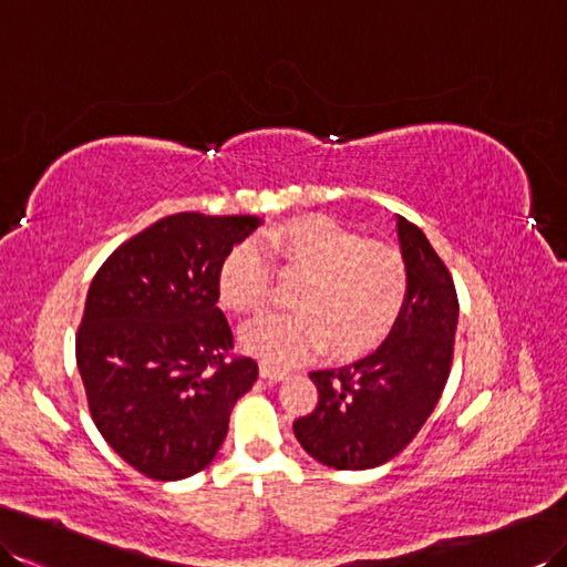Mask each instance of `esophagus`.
Here are the masks:
<instances>
[{
    "mask_svg": "<svg viewBox=\"0 0 567 567\" xmlns=\"http://www.w3.org/2000/svg\"><path fill=\"white\" fill-rule=\"evenodd\" d=\"M259 375L265 378V380L279 382V380H284V378L288 375V372L281 370V368H274V365H269V363H261V365H259Z\"/></svg>",
    "mask_w": 567,
    "mask_h": 567,
    "instance_id": "1",
    "label": "esophagus"
}]
</instances>
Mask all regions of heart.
<instances>
[{
	"mask_svg": "<svg viewBox=\"0 0 567 567\" xmlns=\"http://www.w3.org/2000/svg\"><path fill=\"white\" fill-rule=\"evenodd\" d=\"M259 241L276 261L306 271L291 296L293 312L259 315L240 331L245 351L269 365L306 361L324 343L339 358L363 353L390 334L404 310L402 255L334 218H291L267 228ZM260 248L243 240L220 261L218 298L233 312H252L267 300L271 267Z\"/></svg>",
	"mask_w": 567,
	"mask_h": 567,
	"instance_id": "heart-1",
	"label": "heart"
}]
</instances>
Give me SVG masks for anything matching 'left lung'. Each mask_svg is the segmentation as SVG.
<instances>
[{"label": "left lung", "instance_id": "8db88e82", "mask_svg": "<svg viewBox=\"0 0 567 567\" xmlns=\"http://www.w3.org/2000/svg\"><path fill=\"white\" fill-rule=\"evenodd\" d=\"M409 274L404 310L388 341L353 363L315 370L317 406L293 423L310 457L331 468L380 466L431 416L450 378L460 302L452 276L423 230L396 216Z\"/></svg>", "mask_w": 567, "mask_h": 567}]
</instances>
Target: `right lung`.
Instances as JSON below:
<instances>
[{"mask_svg":"<svg viewBox=\"0 0 567 567\" xmlns=\"http://www.w3.org/2000/svg\"><path fill=\"white\" fill-rule=\"evenodd\" d=\"M257 216H165L122 243L93 276L76 334L91 419L136 472L179 481L202 472L252 390L257 363L230 358L216 306L218 269Z\"/></svg>","mask_w":567,"mask_h":567,"instance_id":"right-lung-1","label":"right lung"}]
</instances>
